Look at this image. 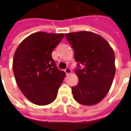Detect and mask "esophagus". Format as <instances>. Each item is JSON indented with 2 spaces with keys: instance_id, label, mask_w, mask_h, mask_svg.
<instances>
[{
  "instance_id": "34e87169",
  "label": "esophagus",
  "mask_w": 131,
  "mask_h": 131,
  "mask_svg": "<svg viewBox=\"0 0 131 131\" xmlns=\"http://www.w3.org/2000/svg\"><path fill=\"white\" fill-rule=\"evenodd\" d=\"M71 71H71L69 68H67L65 69V72H66V73L67 75H68V74H70V73H71Z\"/></svg>"
}]
</instances>
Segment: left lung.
Returning a JSON list of instances; mask_svg holds the SVG:
<instances>
[{
	"label": "left lung",
	"mask_w": 131,
	"mask_h": 131,
	"mask_svg": "<svg viewBox=\"0 0 131 131\" xmlns=\"http://www.w3.org/2000/svg\"><path fill=\"white\" fill-rule=\"evenodd\" d=\"M74 50L78 66L75 70L79 78L72 87L73 98L85 106L101 101L108 93L116 71L114 52L106 40L96 33L79 31L66 34Z\"/></svg>",
	"instance_id": "1"
}]
</instances>
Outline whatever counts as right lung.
Listing matches in <instances>:
<instances>
[{
  "instance_id": "obj_1",
  "label": "right lung",
  "mask_w": 131,
  "mask_h": 131,
  "mask_svg": "<svg viewBox=\"0 0 131 131\" xmlns=\"http://www.w3.org/2000/svg\"><path fill=\"white\" fill-rule=\"evenodd\" d=\"M64 33L36 32L18 46L13 58V71L19 90L30 101L38 106L52 103L66 73L58 70L52 52Z\"/></svg>"
}]
</instances>
